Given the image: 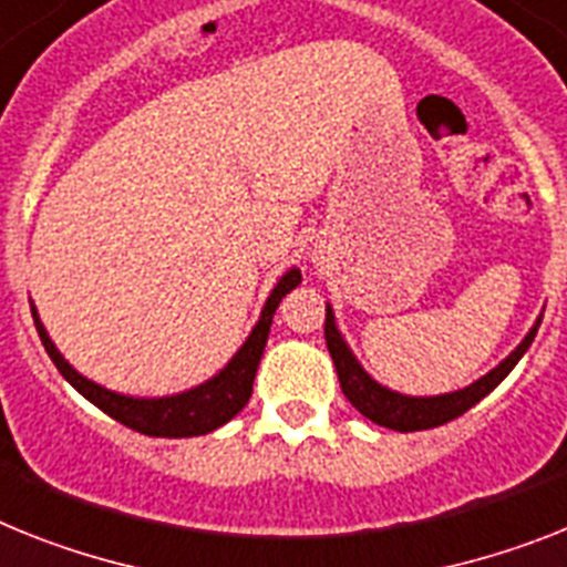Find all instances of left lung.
<instances>
[{
    "label": "left lung",
    "mask_w": 567,
    "mask_h": 567,
    "mask_svg": "<svg viewBox=\"0 0 567 567\" xmlns=\"http://www.w3.org/2000/svg\"><path fill=\"white\" fill-rule=\"evenodd\" d=\"M539 322L542 317L534 322V328L527 331L525 340L518 342L516 351H511V357H504L493 372H487L482 380L470 383L467 389H458V392L450 394H435V398H409V394L392 392V389L380 386L378 380L369 378L363 365L357 363V357L351 354L349 346H346L340 331H337L331 306H326V346L337 365V378H340L342 394L349 398L351 406H354L360 415H365L372 423H378V426H386V430L417 432L441 426V423L446 421H455V417L464 415V412L473 409L482 398H487V394L513 372V365L522 360V354L530 349V342H534L536 331H539Z\"/></svg>",
    "instance_id": "8db88e82"
}]
</instances>
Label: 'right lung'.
<instances>
[{
	"mask_svg": "<svg viewBox=\"0 0 567 567\" xmlns=\"http://www.w3.org/2000/svg\"><path fill=\"white\" fill-rule=\"evenodd\" d=\"M299 282H302V274H299L297 268L288 270V274L276 282L274 291H270L268 302L261 308L259 322H256V328L250 331L245 346L236 351V357H233L230 363H227L216 378L202 383V386H195L189 389V392L181 394H169V398H130V394H117L97 386L94 380L74 372L69 365V360L56 351V346L51 342L49 331H45V326L40 322L37 308L33 306L31 313L33 326H37V334H40L49 357L54 360L60 374L83 394L85 401H92L94 406L103 409L109 417L121 421L123 426H130V430L141 432V435L193 437L218 430V426L230 421L233 415H239L241 409H245V403L250 401L256 369H259L261 351H265V342H268L270 322H274L276 308H279L285 293L293 291Z\"/></svg>",
	"mask_w": 567,
	"mask_h": 567,
	"instance_id": "obj_1",
	"label": "right lung"
}]
</instances>
